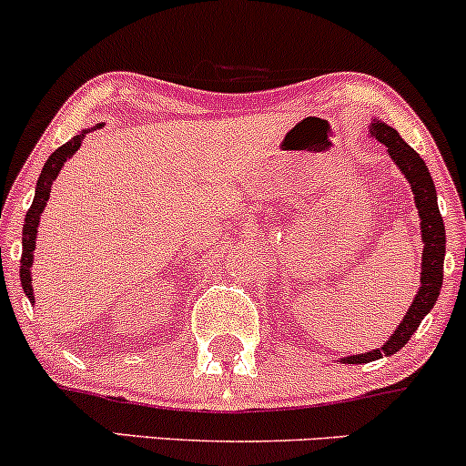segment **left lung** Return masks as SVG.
<instances>
[{
	"label": "left lung",
	"instance_id": "1",
	"mask_svg": "<svg viewBox=\"0 0 466 466\" xmlns=\"http://www.w3.org/2000/svg\"><path fill=\"white\" fill-rule=\"evenodd\" d=\"M370 136L377 137L379 142L386 144L390 157L394 159V164L399 166L400 173L405 175V179L410 181L411 192H414V203L419 208L420 217V237H422V265H420V287L416 291L414 302L405 313L403 322L399 324V329L390 335V339L381 349L361 352V355H350L344 357V363H368L374 360H381V357H390L394 352H399L405 344L410 341V337L414 335V330L419 329L427 313L434 309L438 300V293L442 287V263H445V223H442L441 210H438V199H436V186L431 179L430 170H427L425 162L408 142H403V137L399 136L392 127H388L386 122L374 120L370 125Z\"/></svg>",
	"mask_w": 466,
	"mask_h": 466
}]
</instances>
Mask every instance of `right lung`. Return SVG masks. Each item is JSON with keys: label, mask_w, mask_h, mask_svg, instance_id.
Returning <instances> with one entry per match:
<instances>
[{"label": "right lung", "mask_w": 466, "mask_h": 466, "mask_svg": "<svg viewBox=\"0 0 466 466\" xmlns=\"http://www.w3.org/2000/svg\"><path fill=\"white\" fill-rule=\"evenodd\" d=\"M100 127L103 125L94 127V129H100ZM87 133L89 131H80L78 136H74L72 140L63 144V147H58L56 151L47 157V162L44 164V170H41V175H39V181H36L35 201H32L30 210L25 212L24 234H21L24 251H21V260H19V278H21V287H24L25 296H28L30 302H35V293H32V282H30L32 280L30 267H32V260H35V240H36V229H39V218H41V215H44V208L47 206V199H50L52 181L56 179L58 170L63 168V164H66L67 159L78 151L80 144H83Z\"/></svg>", "instance_id": "obj_1"}]
</instances>
